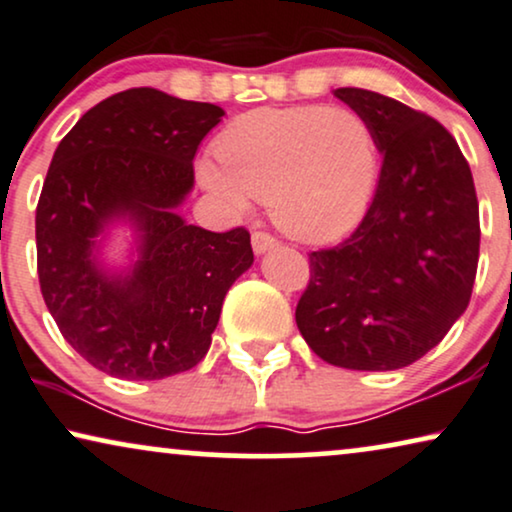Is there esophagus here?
Listing matches in <instances>:
<instances>
[{"mask_svg": "<svg viewBox=\"0 0 512 512\" xmlns=\"http://www.w3.org/2000/svg\"><path fill=\"white\" fill-rule=\"evenodd\" d=\"M250 241H252V250H255L257 255H262V252L267 250H274L278 245V238L267 234V231H252Z\"/></svg>", "mask_w": 512, "mask_h": 512, "instance_id": "34e87169", "label": "esophagus"}]
</instances>
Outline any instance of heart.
Returning <instances> with one entry per match:
<instances>
[{"instance_id":"1","label":"heart","mask_w":512,"mask_h":512,"mask_svg":"<svg viewBox=\"0 0 512 512\" xmlns=\"http://www.w3.org/2000/svg\"><path fill=\"white\" fill-rule=\"evenodd\" d=\"M203 161V187L229 208L269 201L285 234L309 243L344 236L363 217L377 182V140L349 107H264L243 114Z\"/></svg>"}]
</instances>
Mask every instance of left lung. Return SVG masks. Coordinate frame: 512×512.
<instances>
[{"label":"left lung","mask_w":512,"mask_h":512,"mask_svg":"<svg viewBox=\"0 0 512 512\" xmlns=\"http://www.w3.org/2000/svg\"><path fill=\"white\" fill-rule=\"evenodd\" d=\"M335 95L384 154L358 229L309 252L295 320L311 351L346 370H400L442 342L473 292L480 210L466 156L440 121L365 91Z\"/></svg>","instance_id":"obj_1"}]
</instances>
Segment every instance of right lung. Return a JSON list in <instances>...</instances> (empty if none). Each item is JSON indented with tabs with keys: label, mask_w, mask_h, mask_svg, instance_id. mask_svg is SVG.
Segmentation results:
<instances>
[{
	"label": "right lung",
	"mask_w": 512,
	"mask_h": 512,
	"mask_svg": "<svg viewBox=\"0 0 512 512\" xmlns=\"http://www.w3.org/2000/svg\"><path fill=\"white\" fill-rule=\"evenodd\" d=\"M224 109L128 88L60 140L37 203V274L65 342L98 370L154 381L192 370L213 342L227 290L252 257L248 229L187 224L194 156ZM128 219L139 262L107 275L94 238Z\"/></svg>",
	"instance_id": "add662e5"
}]
</instances>
